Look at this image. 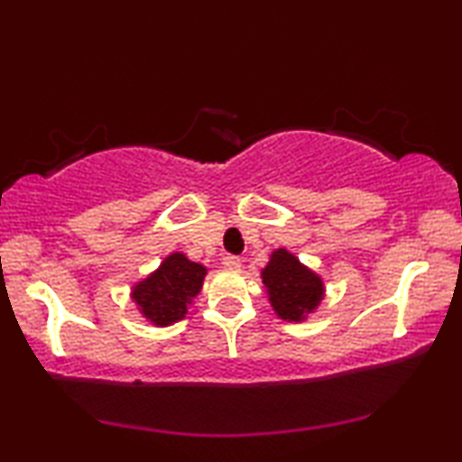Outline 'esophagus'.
Listing matches in <instances>:
<instances>
[{
	"instance_id": "obj_1",
	"label": "esophagus",
	"mask_w": 462,
	"mask_h": 462,
	"mask_svg": "<svg viewBox=\"0 0 462 462\" xmlns=\"http://www.w3.org/2000/svg\"><path fill=\"white\" fill-rule=\"evenodd\" d=\"M223 267L231 269V271H237L239 267H242V261H239L237 256H225L223 258Z\"/></svg>"
}]
</instances>
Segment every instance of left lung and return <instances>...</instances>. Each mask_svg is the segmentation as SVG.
<instances>
[{"mask_svg": "<svg viewBox=\"0 0 462 462\" xmlns=\"http://www.w3.org/2000/svg\"><path fill=\"white\" fill-rule=\"evenodd\" d=\"M263 283L282 319L302 321L324 299V283L288 250H275L263 269Z\"/></svg>", "mask_w": 462, "mask_h": 462, "instance_id": "1", "label": "left lung"}]
</instances>
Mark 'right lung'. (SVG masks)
Returning <instances> with one entry per match:
<instances>
[{
	"label": "right lung",
	"mask_w": 462,
	"mask_h": 462,
	"mask_svg": "<svg viewBox=\"0 0 462 462\" xmlns=\"http://www.w3.org/2000/svg\"><path fill=\"white\" fill-rule=\"evenodd\" d=\"M204 277L206 267L174 252L155 273L136 283L132 299L149 321L155 326H170L185 318L187 307L199 294Z\"/></svg>",
	"instance_id": "add662e5"
}]
</instances>
